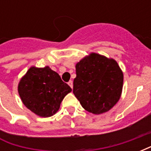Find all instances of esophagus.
<instances>
[{"label": "esophagus", "mask_w": 151, "mask_h": 151, "mask_svg": "<svg viewBox=\"0 0 151 151\" xmlns=\"http://www.w3.org/2000/svg\"><path fill=\"white\" fill-rule=\"evenodd\" d=\"M68 84H69V86L71 87V88H73V81H69V82H68Z\"/></svg>", "instance_id": "esophagus-1"}]
</instances>
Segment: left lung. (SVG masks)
Masks as SVG:
<instances>
[{
  "label": "left lung",
  "instance_id": "left-lung-1",
  "mask_svg": "<svg viewBox=\"0 0 151 151\" xmlns=\"http://www.w3.org/2000/svg\"><path fill=\"white\" fill-rule=\"evenodd\" d=\"M76 75L73 92L87 111L104 113L119 101L124 76L114 59L91 53L76 64Z\"/></svg>",
  "mask_w": 151,
  "mask_h": 151
}]
</instances>
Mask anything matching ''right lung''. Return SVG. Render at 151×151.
I'll list each match as a JSON object with an SVG mask.
<instances>
[{"mask_svg": "<svg viewBox=\"0 0 151 151\" xmlns=\"http://www.w3.org/2000/svg\"><path fill=\"white\" fill-rule=\"evenodd\" d=\"M18 91L29 110L39 116L49 117L59 110L63 99L72 89L48 66H32L20 80Z\"/></svg>", "mask_w": 151, "mask_h": 151, "instance_id": "obj_1", "label": "right lung"}]
</instances>
